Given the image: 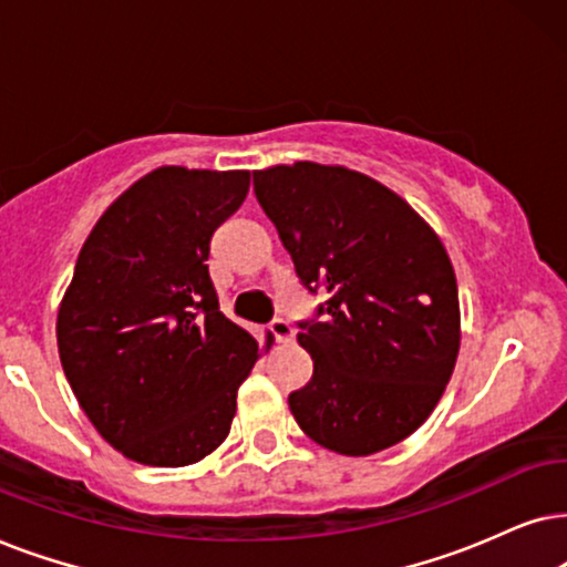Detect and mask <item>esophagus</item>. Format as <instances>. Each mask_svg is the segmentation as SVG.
Returning a JSON list of instances; mask_svg holds the SVG:
<instances>
[{
	"label": "esophagus",
	"instance_id": "esophagus-1",
	"mask_svg": "<svg viewBox=\"0 0 567 567\" xmlns=\"http://www.w3.org/2000/svg\"><path fill=\"white\" fill-rule=\"evenodd\" d=\"M271 334H275L277 342H290L292 337H296V329H292V323L288 319H275L269 323Z\"/></svg>",
	"mask_w": 567,
	"mask_h": 567
}]
</instances>
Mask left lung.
<instances>
[{
  "label": "left lung",
  "mask_w": 567,
  "mask_h": 567,
  "mask_svg": "<svg viewBox=\"0 0 567 567\" xmlns=\"http://www.w3.org/2000/svg\"><path fill=\"white\" fill-rule=\"evenodd\" d=\"M256 199L308 292L327 288L298 342L313 379L290 412L319 446L371 456L430 417L454 373L462 313L435 230L365 173L298 161L254 171Z\"/></svg>",
  "instance_id": "obj_1"
}]
</instances>
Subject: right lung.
<instances>
[{
    "mask_svg": "<svg viewBox=\"0 0 567 567\" xmlns=\"http://www.w3.org/2000/svg\"><path fill=\"white\" fill-rule=\"evenodd\" d=\"M248 184V171L163 165L82 244L56 316L59 358L82 412L132 462L196 464L230 433L259 342L220 311L207 259Z\"/></svg>",
    "mask_w": 567,
    "mask_h": 567,
    "instance_id": "right-lung-1",
    "label": "right lung"
}]
</instances>
